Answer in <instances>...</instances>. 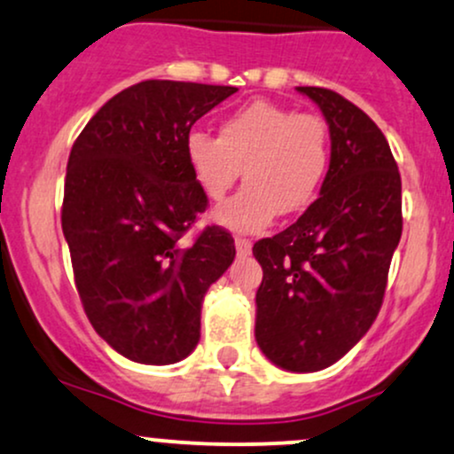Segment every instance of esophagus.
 Listing matches in <instances>:
<instances>
[{"mask_svg":"<svg viewBox=\"0 0 454 454\" xmlns=\"http://www.w3.org/2000/svg\"><path fill=\"white\" fill-rule=\"evenodd\" d=\"M251 247H253V242L247 240V238H236L238 255H248V253H251Z\"/></svg>","mask_w":454,"mask_h":454,"instance_id":"34e87169","label":"esophagus"}]
</instances>
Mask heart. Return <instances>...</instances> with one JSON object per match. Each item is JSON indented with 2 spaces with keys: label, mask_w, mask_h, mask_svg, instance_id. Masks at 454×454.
<instances>
[{
  "label": "heart",
  "mask_w": 454,
  "mask_h": 454,
  "mask_svg": "<svg viewBox=\"0 0 454 454\" xmlns=\"http://www.w3.org/2000/svg\"><path fill=\"white\" fill-rule=\"evenodd\" d=\"M184 155L194 182L221 201L245 167L247 186L214 212L233 231H262L281 216L303 212L318 197L331 168L325 119L257 99L223 119L218 136L190 129Z\"/></svg>",
  "instance_id": "heart-1"
}]
</instances>
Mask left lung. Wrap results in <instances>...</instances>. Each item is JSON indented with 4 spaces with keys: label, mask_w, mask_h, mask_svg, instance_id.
Here are the masks:
<instances>
[{
    "label": "left lung",
    "mask_w": 454,
    "mask_h": 454,
    "mask_svg": "<svg viewBox=\"0 0 454 454\" xmlns=\"http://www.w3.org/2000/svg\"><path fill=\"white\" fill-rule=\"evenodd\" d=\"M296 90L325 114L331 168L303 216L253 247L264 270L255 340L279 368L316 372L344 357L381 309L403 233L401 173L364 110L329 89Z\"/></svg>",
    "instance_id": "left-lung-1"
}]
</instances>
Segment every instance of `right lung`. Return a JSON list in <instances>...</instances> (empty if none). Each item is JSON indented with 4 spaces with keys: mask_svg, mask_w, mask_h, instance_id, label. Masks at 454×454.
I'll return each instance as SVG.
<instances>
[{
    "mask_svg": "<svg viewBox=\"0 0 454 454\" xmlns=\"http://www.w3.org/2000/svg\"><path fill=\"white\" fill-rule=\"evenodd\" d=\"M236 90L140 82L101 106L71 149L62 231L75 287L97 333L131 362L188 357L201 338L203 296L236 257L221 227L182 245L207 207L184 140Z\"/></svg>",
    "mask_w": 454,
    "mask_h": 454,
    "instance_id": "add662e5",
    "label": "right lung"
}]
</instances>
